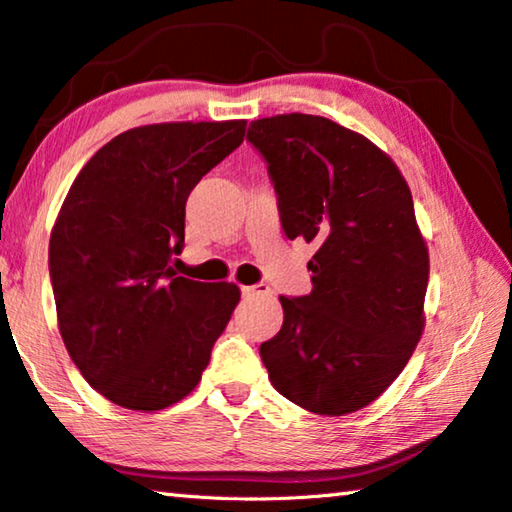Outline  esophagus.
Instances as JSON below:
<instances>
[{"mask_svg":"<svg viewBox=\"0 0 512 512\" xmlns=\"http://www.w3.org/2000/svg\"><path fill=\"white\" fill-rule=\"evenodd\" d=\"M241 293H244L246 298H259V296H271L273 289L268 287V284L259 282V284H253V287H241Z\"/></svg>","mask_w":512,"mask_h":512,"instance_id":"esophagus-1","label":"esophagus"}]
</instances>
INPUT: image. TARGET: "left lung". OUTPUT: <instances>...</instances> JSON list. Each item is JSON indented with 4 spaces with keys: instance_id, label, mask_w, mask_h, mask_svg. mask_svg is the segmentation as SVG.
<instances>
[{
    "instance_id": "obj_1",
    "label": "left lung",
    "mask_w": 512,
    "mask_h": 512,
    "mask_svg": "<svg viewBox=\"0 0 512 512\" xmlns=\"http://www.w3.org/2000/svg\"><path fill=\"white\" fill-rule=\"evenodd\" d=\"M282 230L318 246L309 296H280L284 323L259 345L273 388L318 415L368 406L409 363L424 327L427 244L395 162L332 119L250 121Z\"/></svg>"
}]
</instances>
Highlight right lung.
Masks as SVG:
<instances>
[{"label": "right lung", "mask_w": 512, "mask_h": 512, "mask_svg": "<svg viewBox=\"0 0 512 512\" xmlns=\"http://www.w3.org/2000/svg\"><path fill=\"white\" fill-rule=\"evenodd\" d=\"M244 133V119L133 128L69 187L49 241L58 327L85 381L117 406L160 411L192 393L237 307V284L180 277L173 257L189 194Z\"/></svg>", "instance_id": "add662e5"}]
</instances>
